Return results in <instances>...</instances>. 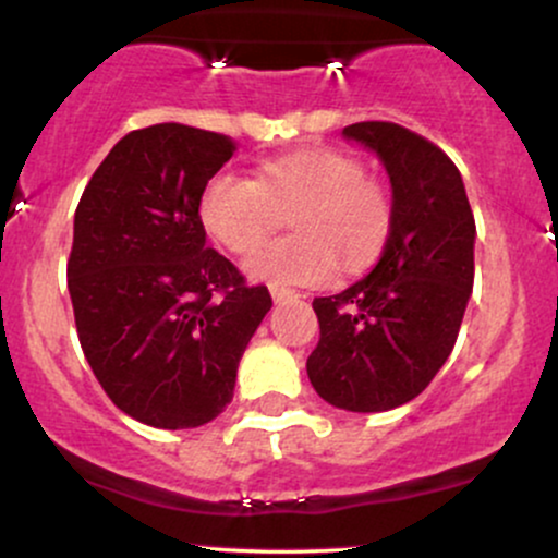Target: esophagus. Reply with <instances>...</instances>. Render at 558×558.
I'll return each instance as SVG.
<instances>
[{
	"instance_id": "1",
	"label": "esophagus",
	"mask_w": 558,
	"mask_h": 558,
	"mask_svg": "<svg viewBox=\"0 0 558 558\" xmlns=\"http://www.w3.org/2000/svg\"><path fill=\"white\" fill-rule=\"evenodd\" d=\"M270 293H272V299L278 301V304H280V301H293V299L301 296V293L293 291V288H283V286H272Z\"/></svg>"
}]
</instances>
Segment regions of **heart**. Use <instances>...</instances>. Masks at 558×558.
Wrapping results in <instances>:
<instances>
[{"label":"heart","mask_w":558,"mask_h":558,"mask_svg":"<svg viewBox=\"0 0 558 558\" xmlns=\"http://www.w3.org/2000/svg\"><path fill=\"white\" fill-rule=\"evenodd\" d=\"M291 213L296 235L265 243L246 259L252 278L272 286H319L338 270H360L377 257L390 230V198L364 178V165L338 149H301L262 165L259 181L220 170L204 183L198 220L233 254L252 252Z\"/></svg>","instance_id":"heart-1"}]
</instances>
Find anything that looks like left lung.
<instances>
[{"instance_id": "8db88e82", "label": "left lung", "mask_w": 558, "mask_h": 558, "mask_svg": "<svg viewBox=\"0 0 558 558\" xmlns=\"http://www.w3.org/2000/svg\"><path fill=\"white\" fill-rule=\"evenodd\" d=\"M386 165L393 204L380 259L367 278L312 301L319 343L306 375L349 412L412 401L457 343L475 280V217L457 165L420 133L383 120L343 128Z\"/></svg>"}]
</instances>
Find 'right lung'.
Masks as SVG:
<instances>
[{
    "instance_id": "1",
    "label": "right lung",
    "mask_w": 558,
    "mask_h": 558,
    "mask_svg": "<svg viewBox=\"0 0 558 558\" xmlns=\"http://www.w3.org/2000/svg\"><path fill=\"white\" fill-rule=\"evenodd\" d=\"M235 141L181 123L131 131L112 146L75 209L68 288L96 380L128 417L162 430L215 420L239 362L270 312L207 246L204 183Z\"/></svg>"
}]
</instances>
